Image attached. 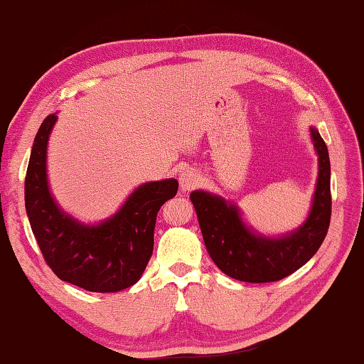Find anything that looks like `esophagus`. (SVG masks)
<instances>
[{"label":"esophagus","instance_id":"34e87169","mask_svg":"<svg viewBox=\"0 0 364 364\" xmlns=\"http://www.w3.org/2000/svg\"><path fill=\"white\" fill-rule=\"evenodd\" d=\"M199 183H200V176L196 170H184L180 176V186L184 193H186V191L194 189Z\"/></svg>","mask_w":364,"mask_h":364}]
</instances>
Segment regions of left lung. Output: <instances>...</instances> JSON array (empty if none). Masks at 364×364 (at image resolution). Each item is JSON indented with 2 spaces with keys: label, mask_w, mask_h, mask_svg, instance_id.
Wrapping results in <instances>:
<instances>
[{
  "label": "left lung",
  "mask_w": 364,
  "mask_h": 364,
  "mask_svg": "<svg viewBox=\"0 0 364 364\" xmlns=\"http://www.w3.org/2000/svg\"><path fill=\"white\" fill-rule=\"evenodd\" d=\"M318 152L319 175L310 217L297 231L281 239L255 236L242 223L239 210L218 196L194 191V204L205 247L215 264L244 282H273L292 274L321 247L331 223V162L328 146L310 128Z\"/></svg>",
  "instance_id": "left-lung-1"
}]
</instances>
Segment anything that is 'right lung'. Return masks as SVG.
Wrapping results in <instances>:
<instances>
[{"label": "right lung", "mask_w": 364, "mask_h": 364, "mask_svg": "<svg viewBox=\"0 0 364 364\" xmlns=\"http://www.w3.org/2000/svg\"><path fill=\"white\" fill-rule=\"evenodd\" d=\"M56 115L36 133L26 176V208L43 258L59 279L90 292H117L133 286L154 250V228L178 181L146 183L112 218L85 226L59 210L48 189L46 146Z\"/></svg>", "instance_id": "1"}]
</instances>
